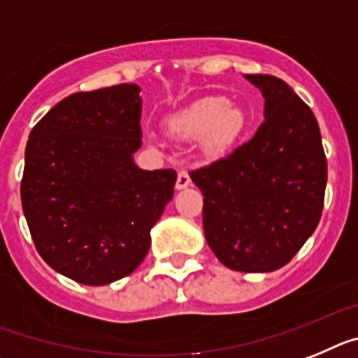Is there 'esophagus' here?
<instances>
[{
  "label": "esophagus",
  "instance_id": "esophagus-1",
  "mask_svg": "<svg viewBox=\"0 0 358 358\" xmlns=\"http://www.w3.org/2000/svg\"><path fill=\"white\" fill-rule=\"evenodd\" d=\"M191 185V176H189L187 171H180L178 176H176V189L182 191V189H187Z\"/></svg>",
  "mask_w": 358,
  "mask_h": 358
}]
</instances>
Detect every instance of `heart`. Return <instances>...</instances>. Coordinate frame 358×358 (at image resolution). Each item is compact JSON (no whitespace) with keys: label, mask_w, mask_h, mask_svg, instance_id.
<instances>
[{"label":"heart","mask_w":358,"mask_h":358,"mask_svg":"<svg viewBox=\"0 0 358 358\" xmlns=\"http://www.w3.org/2000/svg\"><path fill=\"white\" fill-rule=\"evenodd\" d=\"M247 126L248 117L243 108L220 95L198 99L166 120V129L173 138H198L201 155L209 160L229 153L247 131Z\"/></svg>","instance_id":"obj_1"}]
</instances>
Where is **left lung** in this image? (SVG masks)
<instances>
[{
  "label": "left lung",
  "instance_id": "8db88e82",
  "mask_svg": "<svg viewBox=\"0 0 358 358\" xmlns=\"http://www.w3.org/2000/svg\"><path fill=\"white\" fill-rule=\"evenodd\" d=\"M245 79L265 99V120L252 141L191 180L214 256L238 272H273L319 225L328 167L319 124L297 93L278 77Z\"/></svg>",
  "mask_w": 358,
  "mask_h": 358
}]
</instances>
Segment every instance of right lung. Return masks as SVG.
Segmentation results:
<instances>
[{
	"label": "right lung",
	"instance_id": "add662e5",
	"mask_svg": "<svg viewBox=\"0 0 358 358\" xmlns=\"http://www.w3.org/2000/svg\"><path fill=\"white\" fill-rule=\"evenodd\" d=\"M141 111L136 85L79 92L30 131L24 217L48 266L80 285H110L141 265L175 192V171L135 164Z\"/></svg>",
	"mask_w": 358,
	"mask_h": 358
}]
</instances>
